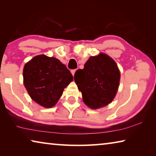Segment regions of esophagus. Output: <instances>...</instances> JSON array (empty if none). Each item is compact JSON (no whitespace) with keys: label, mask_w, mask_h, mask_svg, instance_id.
Listing matches in <instances>:
<instances>
[{"label":"esophagus","mask_w":156,"mask_h":156,"mask_svg":"<svg viewBox=\"0 0 156 156\" xmlns=\"http://www.w3.org/2000/svg\"><path fill=\"white\" fill-rule=\"evenodd\" d=\"M76 72V69H72V70H71V72H72L73 76H74Z\"/></svg>","instance_id":"esophagus-1"}]
</instances>
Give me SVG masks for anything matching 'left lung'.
I'll use <instances>...</instances> for the list:
<instances>
[{"instance_id":"obj_1","label":"left lung","mask_w":156,"mask_h":156,"mask_svg":"<svg viewBox=\"0 0 156 156\" xmlns=\"http://www.w3.org/2000/svg\"><path fill=\"white\" fill-rule=\"evenodd\" d=\"M120 78L115 62L105 54L89 58L83 69L74 74L84 103L96 109L109 105L117 93Z\"/></svg>"}]
</instances>
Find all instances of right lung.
I'll return each instance as SVG.
<instances>
[{"label": "right lung", "instance_id": "1", "mask_svg": "<svg viewBox=\"0 0 156 156\" xmlns=\"http://www.w3.org/2000/svg\"><path fill=\"white\" fill-rule=\"evenodd\" d=\"M24 85L31 99L41 106L54 107L63 89L73 80V76L56 58L39 55L25 64Z\"/></svg>", "mask_w": 156, "mask_h": 156}]
</instances>
